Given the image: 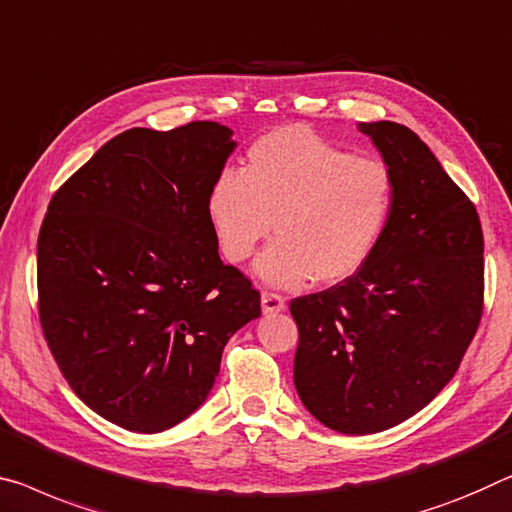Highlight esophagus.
<instances>
[{
  "instance_id": "1",
  "label": "esophagus",
  "mask_w": 512,
  "mask_h": 512,
  "mask_svg": "<svg viewBox=\"0 0 512 512\" xmlns=\"http://www.w3.org/2000/svg\"><path fill=\"white\" fill-rule=\"evenodd\" d=\"M261 306H263V313H281L286 309V302H283L281 295H274V293H263L261 295Z\"/></svg>"
}]
</instances>
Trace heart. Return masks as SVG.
Wrapping results in <instances>:
<instances>
[{"label": "heart", "instance_id": "obj_1", "mask_svg": "<svg viewBox=\"0 0 512 512\" xmlns=\"http://www.w3.org/2000/svg\"><path fill=\"white\" fill-rule=\"evenodd\" d=\"M391 208L393 178L382 162L297 125L258 139L245 174L222 169L206 196L212 233L231 263L247 261L274 224L277 242L254 263L274 288L350 279L371 258Z\"/></svg>", "mask_w": 512, "mask_h": 512}]
</instances>
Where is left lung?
<instances>
[{"mask_svg":"<svg viewBox=\"0 0 512 512\" xmlns=\"http://www.w3.org/2000/svg\"><path fill=\"white\" fill-rule=\"evenodd\" d=\"M393 178V208L357 274L297 297L293 380L313 419L343 435L389 430L458 371L483 311L476 208L405 125L357 123Z\"/></svg>","mask_w":512,"mask_h":512,"instance_id":"left-lung-1","label":"left lung"}]
</instances>
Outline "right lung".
Returning <instances> with one entry per match:
<instances>
[{
  "label": "right lung",
  "instance_id": "obj_1",
  "mask_svg": "<svg viewBox=\"0 0 512 512\" xmlns=\"http://www.w3.org/2000/svg\"><path fill=\"white\" fill-rule=\"evenodd\" d=\"M238 141L215 121L125 130L52 196L38 235L45 341L102 419L162 432L206 403L261 295L219 258L208 187Z\"/></svg>",
  "mask_w": 512,
  "mask_h": 512
}]
</instances>
